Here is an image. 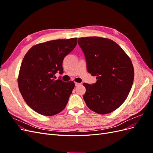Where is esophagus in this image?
Listing matches in <instances>:
<instances>
[{"instance_id": "obj_1", "label": "esophagus", "mask_w": 153, "mask_h": 153, "mask_svg": "<svg viewBox=\"0 0 153 153\" xmlns=\"http://www.w3.org/2000/svg\"><path fill=\"white\" fill-rule=\"evenodd\" d=\"M75 86H76V87H77V86H79V85H81V84H80V83H77V82H75Z\"/></svg>"}]
</instances>
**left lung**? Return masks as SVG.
<instances>
[{
	"instance_id": "obj_1",
	"label": "left lung",
	"mask_w": 153,
	"mask_h": 153,
	"mask_svg": "<svg viewBox=\"0 0 153 153\" xmlns=\"http://www.w3.org/2000/svg\"><path fill=\"white\" fill-rule=\"evenodd\" d=\"M87 70L97 81L85 84L83 96L87 106L100 114L113 112L126 100L133 85L134 69L130 59L114 41L100 37L78 39Z\"/></svg>"
}]
</instances>
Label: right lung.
Returning <instances> with one entry per match:
<instances>
[{
    "label": "right lung",
    "instance_id": "1",
    "mask_svg": "<svg viewBox=\"0 0 153 153\" xmlns=\"http://www.w3.org/2000/svg\"><path fill=\"white\" fill-rule=\"evenodd\" d=\"M76 44V38L49 41L33 46L24 56L18 87L26 103L38 114L51 116L66 106L75 84L55 80V75L63 73V60Z\"/></svg>",
    "mask_w": 153,
    "mask_h": 153
}]
</instances>
